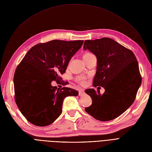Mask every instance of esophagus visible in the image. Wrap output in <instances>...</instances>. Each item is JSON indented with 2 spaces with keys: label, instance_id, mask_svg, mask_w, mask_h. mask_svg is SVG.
<instances>
[{
  "label": "esophagus",
  "instance_id": "34e87169",
  "mask_svg": "<svg viewBox=\"0 0 152 152\" xmlns=\"http://www.w3.org/2000/svg\"><path fill=\"white\" fill-rule=\"evenodd\" d=\"M85 93V92H84V90H83V89H82V90H79V95H82L83 94Z\"/></svg>",
  "mask_w": 152,
  "mask_h": 152
}]
</instances>
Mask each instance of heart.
<instances>
[{"instance_id":"obj_1","label":"heart","mask_w":152,"mask_h":152,"mask_svg":"<svg viewBox=\"0 0 152 152\" xmlns=\"http://www.w3.org/2000/svg\"><path fill=\"white\" fill-rule=\"evenodd\" d=\"M92 56H94L92 53H91L90 52H86V53H85L83 54V58L84 60V59L88 58H89L90 57H92ZM77 80L78 82H79L80 83H81L82 84H83L85 83V78L83 77H82V76H80V77H77Z\"/></svg>"}]
</instances>
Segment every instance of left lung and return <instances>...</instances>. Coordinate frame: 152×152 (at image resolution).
Listing matches in <instances>:
<instances>
[{
	"label": "left lung",
	"instance_id": "8db88e82",
	"mask_svg": "<svg viewBox=\"0 0 152 152\" xmlns=\"http://www.w3.org/2000/svg\"><path fill=\"white\" fill-rule=\"evenodd\" d=\"M83 49L96 57L94 86L105 88L103 94L99 90H86L92 104L85 110L103 122L115 119L132 105L140 87L142 78L137 60L130 50L107 37L86 40Z\"/></svg>",
	"mask_w": 152,
	"mask_h": 152
}]
</instances>
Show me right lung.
I'll list each match as a JSON object with an SVG mask.
<instances>
[{
  "mask_svg": "<svg viewBox=\"0 0 152 152\" xmlns=\"http://www.w3.org/2000/svg\"><path fill=\"white\" fill-rule=\"evenodd\" d=\"M83 40H53L39 44L27 52L17 67L14 77L15 102L31 124L45 126L52 124L62 113L63 100L78 92L68 87L52 86L60 81L73 56Z\"/></svg>",
  "mask_w": 152,
  "mask_h": 152,
  "instance_id": "obj_1",
  "label": "right lung"
}]
</instances>
